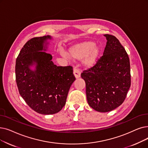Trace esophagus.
<instances>
[{
  "label": "esophagus",
  "instance_id": "obj_1",
  "mask_svg": "<svg viewBox=\"0 0 148 148\" xmlns=\"http://www.w3.org/2000/svg\"><path fill=\"white\" fill-rule=\"evenodd\" d=\"M73 74H74V77H75L76 79H78V78H79L80 77V71L78 69H77L76 68H74Z\"/></svg>",
  "mask_w": 148,
  "mask_h": 148
}]
</instances>
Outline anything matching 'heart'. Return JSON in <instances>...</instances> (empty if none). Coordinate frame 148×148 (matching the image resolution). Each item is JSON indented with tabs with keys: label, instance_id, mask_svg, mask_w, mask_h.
Wrapping results in <instances>:
<instances>
[{
	"label": "heart",
	"instance_id": "b5f03b06",
	"mask_svg": "<svg viewBox=\"0 0 148 148\" xmlns=\"http://www.w3.org/2000/svg\"><path fill=\"white\" fill-rule=\"evenodd\" d=\"M100 54V48L92 41H86L70 48L68 56L71 59H81L85 57L83 63L87 67H92L97 63Z\"/></svg>",
	"mask_w": 148,
	"mask_h": 148
}]
</instances>
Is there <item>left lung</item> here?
Returning <instances> with one entry per match:
<instances>
[{
    "label": "left lung",
    "instance_id": "obj_1",
    "mask_svg": "<svg viewBox=\"0 0 148 148\" xmlns=\"http://www.w3.org/2000/svg\"><path fill=\"white\" fill-rule=\"evenodd\" d=\"M107 40L103 54L95 65L81 74L86 83V99L94 110L106 112L121 105L131 86L128 55L114 36L104 35Z\"/></svg>",
    "mask_w": 148,
    "mask_h": 148
}]
</instances>
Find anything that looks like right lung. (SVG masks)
<instances>
[{
  "label": "right lung",
  "instance_id": "add662e5",
  "mask_svg": "<svg viewBox=\"0 0 148 148\" xmlns=\"http://www.w3.org/2000/svg\"><path fill=\"white\" fill-rule=\"evenodd\" d=\"M48 39L51 36L31 38L18 54L15 68L19 94L32 110L45 115L62 110L75 80L72 66H57L45 52ZM34 64L33 71L29 67Z\"/></svg>",
  "mask_w": 148,
  "mask_h": 148
}]
</instances>
